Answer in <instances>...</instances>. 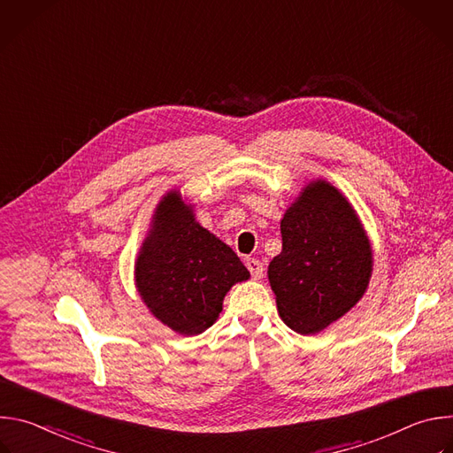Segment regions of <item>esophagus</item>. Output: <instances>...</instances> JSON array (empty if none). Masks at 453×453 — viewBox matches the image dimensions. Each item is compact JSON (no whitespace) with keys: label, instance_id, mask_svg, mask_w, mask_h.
I'll list each match as a JSON object with an SVG mask.
<instances>
[{"label":"esophagus","instance_id":"1","mask_svg":"<svg viewBox=\"0 0 453 453\" xmlns=\"http://www.w3.org/2000/svg\"><path fill=\"white\" fill-rule=\"evenodd\" d=\"M245 265H247V269H249V273L254 280H260L264 276V265H262L260 260H256V257H247Z\"/></svg>","mask_w":453,"mask_h":453}]
</instances>
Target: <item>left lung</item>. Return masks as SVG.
<instances>
[{
  "label": "left lung",
  "mask_w": 453,
  "mask_h": 453,
  "mask_svg": "<svg viewBox=\"0 0 453 453\" xmlns=\"http://www.w3.org/2000/svg\"><path fill=\"white\" fill-rule=\"evenodd\" d=\"M283 249L269 281L285 325L301 335L325 330L364 296L372 254L362 224L326 180H315L281 220Z\"/></svg>",
  "instance_id": "8db88e82"
}]
</instances>
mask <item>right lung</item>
Masks as SVG:
<instances>
[{
	"instance_id": "right-lung-1",
	"label": "right lung",
	"mask_w": 453,
	"mask_h": 453,
	"mask_svg": "<svg viewBox=\"0 0 453 453\" xmlns=\"http://www.w3.org/2000/svg\"><path fill=\"white\" fill-rule=\"evenodd\" d=\"M245 280L234 250L196 222L177 191L168 193L136 262V287L150 311L180 335H199L217 320L227 290Z\"/></svg>"
}]
</instances>
